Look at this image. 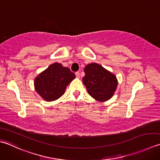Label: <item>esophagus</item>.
<instances>
[{
    "instance_id": "34e87169",
    "label": "esophagus",
    "mask_w": 160,
    "mask_h": 160,
    "mask_svg": "<svg viewBox=\"0 0 160 160\" xmlns=\"http://www.w3.org/2000/svg\"><path fill=\"white\" fill-rule=\"evenodd\" d=\"M75 75L77 78H80V73L79 72H75Z\"/></svg>"
}]
</instances>
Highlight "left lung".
I'll list each match as a JSON object with an SVG mask.
<instances>
[{
    "label": "left lung",
    "instance_id": "1",
    "mask_svg": "<svg viewBox=\"0 0 160 160\" xmlns=\"http://www.w3.org/2000/svg\"><path fill=\"white\" fill-rule=\"evenodd\" d=\"M84 72L82 80L90 95L100 102L111 98L117 86L113 74L97 63L87 65Z\"/></svg>",
    "mask_w": 160,
    "mask_h": 160
}]
</instances>
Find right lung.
Returning <instances> with one entry per match:
<instances>
[{
  "label": "right lung",
  "mask_w": 160,
  "mask_h": 160,
  "mask_svg": "<svg viewBox=\"0 0 160 160\" xmlns=\"http://www.w3.org/2000/svg\"><path fill=\"white\" fill-rule=\"evenodd\" d=\"M74 78L75 74L69 68L55 63L36 78L35 89L42 98L51 102L63 95L66 88Z\"/></svg>",
  "instance_id": "right-lung-1"
}]
</instances>
